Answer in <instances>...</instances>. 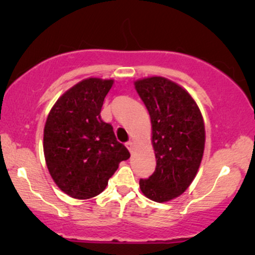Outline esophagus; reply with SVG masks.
<instances>
[{"mask_svg":"<svg viewBox=\"0 0 255 255\" xmlns=\"http://www.w3.org/2000/svg\"><path fill=\"white\" fill-rule=\"evenodd\" d=\"M125 145H127V147H128V151H130V153L133 152V142H132V141H128Z\"/></svg>","mask_w":255,"mask_h":255,"instance_id":"esophagus-1","label":"esophagus"}]
</instances>
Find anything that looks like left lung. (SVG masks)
<instances>
[{
	"label": "left lung",
	"mask_w": 255,
	"mask_h": 255,
	"mask_svg": "<svg viewBox=\"0 0 255 255\" xmlns=\"http://www.w3.org/2000/svg\"><path fill=\"white\" fill-rule=\"evenodd\" d=\"M135 90L147 108L156 167L140 179L141 193L162 203L180 196L196 176L203 158L204 122L186 89L161 76L137 80Z\"/></svg>",
	"instance_id": "obj_1"
}]
</instances>
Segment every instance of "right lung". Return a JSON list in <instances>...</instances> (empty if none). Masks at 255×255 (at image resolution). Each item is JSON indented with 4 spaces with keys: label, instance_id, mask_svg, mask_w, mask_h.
<instances>
[{
    "label": "right lung",
    "instance_id": "add662e5",
    "mask_svg": "<svg viewBox=\"0 0 255 255\" xmlns=\"http://www.w3.org/2000/svg\"><path fill=\"white\" fill-rule=\"evenodd\" d=\"M114 80L89 78L59 97L44 128V155L55 184L73 198L102 193L121 161L130 158L114 128L102 121Z\"/></svg>",
    "mask_w": 255,
    "mask_h": 255
}]
</instances>
